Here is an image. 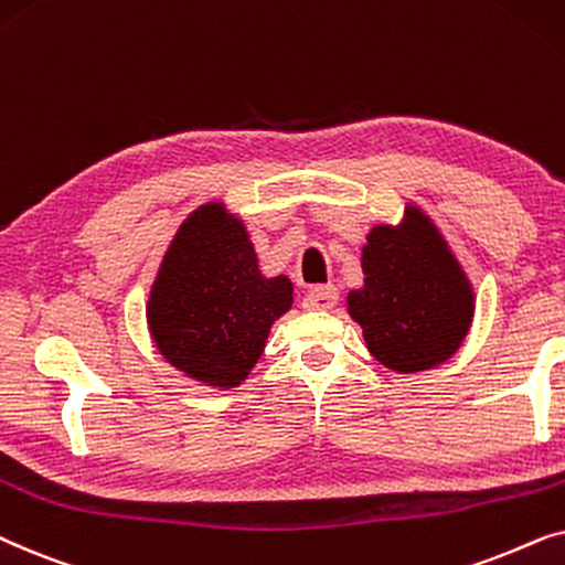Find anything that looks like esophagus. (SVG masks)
<instances>
[{
    "mask_svg": "<svg viewBox=\"0 0 565 565\" xmlns=\"http://www.w3.org/2000/svg\"><path fill=\"white\" fill-rule=\"evenodd\" d=\"M338 305V289L333 284H328V287H318L312 291H307L305 299H302V307L305 310H333Z\"/></svg>",
    "mask_w": 565,
    "mask_h": 565,
    "instance_id": "esophagus-1",
    "label": "esophagus"
}]
</instances>
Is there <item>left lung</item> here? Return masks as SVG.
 <instances>
[{"label":"left lung","instance_id":"obj_1","mask_svg":"<svg viewBox=\"0 0 565 565\" xmlns=\"http://www.w3.org/2000/svg\"><path fill=\"white\" fill-rule=\"evenodd\" d=\"M364 287L349 291V315L387 370H434L468 335L476 297L436 224L418 206L397 227L377 224L361 250Z\"/></svg>","mask_w":565,"mask_h":565}]
</instances>
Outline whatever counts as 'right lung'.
Masks as SVG:
<instances>
[{
  "instance_id": "1",
  "label": "right lung",
  "mask_w": 565,
  "mask_h": 565,
  "mask_svg": "<svg viewBox=\"0 0 565 565\" xmlns=\"http://www.w3.org/2000/svg\"><path fill=\"white\" fill-rule=\"evenodd\" d=\"M291 281L266 278L245 224L204 204L180 224L149 291L147 322L175 370L212 387L243 382L289 310Z\"/></svg>"
}]
</instances>
